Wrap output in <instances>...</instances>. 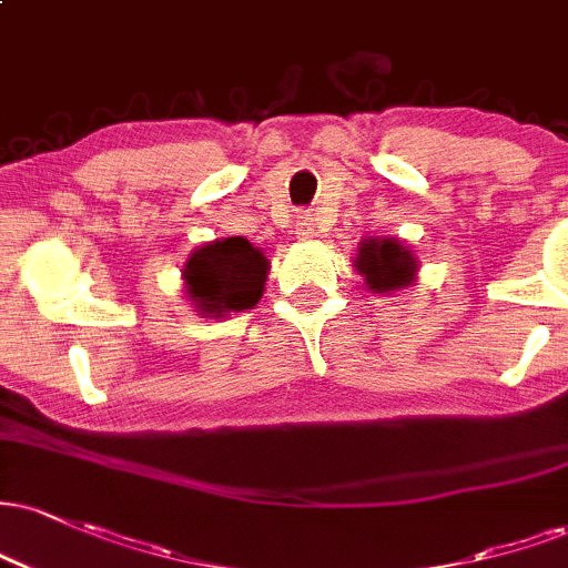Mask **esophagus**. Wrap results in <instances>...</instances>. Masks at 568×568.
Segmentation results:
<instances>
[{"instance_id":"esophagus-1","label":"esophagus","mask_w":568,"mask_h":568,"mask_svg":"<svg viewBox=\"0 0 568 568\" xmlns=\"http://www.w3.org/2000/svg\"><path fill=\"white\" fill-rule=\"evenodd\" d=\"M317 235V219L314 214H298L296 216V237L298 241H312Z\"/></svg>"}]
</instances>
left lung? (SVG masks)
Instances as JSON below:
<instances>
[{"label": "left lung", "mask_w": 568, "mask_h": 568, "mask_svg": "<svg viewBox=\"0 0 568 568\" xmlns=\"http://www.w3.org/2000/svg\"><path fill=\"white\" fill-rule=\"evenodd\" d=\"M418 256L396 237H365L354 254V272L365 280L367 291L381 296L413 288L418 283Z\"/></svg>", "instance_id": "left-lung-1"}]
</instances>
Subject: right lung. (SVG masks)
Wrapping results in <instances>:
<instances>
[{"label": "right lung", "mask_w": 568, "mask_h": 568, "mask_svg": "<svg viewBox=\"0 0 568 568\" xmlns=\"http://www.w3.org/2000/svg\"><path fill=\"white\" fill-rule=\"evenodd\" d=\"M270 258L245 237H216L197 245L182 270L184 298L201 317L222 320L254 310L264 296Z\"/></svg>", "instance_id": "obj_1"}]
</instances>
